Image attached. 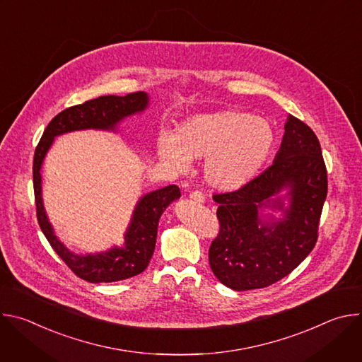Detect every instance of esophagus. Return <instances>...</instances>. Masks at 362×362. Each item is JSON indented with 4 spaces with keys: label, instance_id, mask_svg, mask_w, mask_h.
Segmentation results:
<instances>
[{
    "label": "esophagus",
    "instance_id": "obj_1",
    "mask_svg": "<svg viewBox=\"0 0 362 362\" xmlns=\"http://www.w3.org/2000/svg\"><path fill=\"white\" fill-rule=\"evenodd\" d=\"M190 199L196 203H203L204 202V194L200 190H194L190 193Z\"/></svg>",
    "mask_w": 362,
    "mask_h": 362
}]
</instances>
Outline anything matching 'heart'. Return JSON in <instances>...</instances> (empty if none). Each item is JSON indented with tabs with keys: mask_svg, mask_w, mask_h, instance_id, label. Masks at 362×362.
Returning <instances> with one entry per match:
<instances>
[{
	"mask_svg": "<svg viewBox=\"0 0 362 362\" xmlns=\"http://www.w3.org/2000/svg\"><path fill=\"white\" fill-rule=\"evenodd\" d=\"M275 130L262 117L240 110L196 115L177 134L158 139L160 159L179 172L190 168V159L204 160V177L219 190H235L250 182L269 159Z\"/></svg>",
	"mask_w": 362,
	"mask_h": 362,
	"instance_id": "b5f03b06",
	"label": "heart"
}]
</instances>
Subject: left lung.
Masks as SVG:
<instances>
[{
	"label": "left lung",
	"mask_w": 362,
	"mask_h": 362,
	"mask_svg": "<svg viewBox=\"0 0 362 362\" xmlns=\"http://www.w3.org/2000/svg\"><path fill=\"white\" fill-rule=\"evenodd\" d=\"M284 187L291 190L286 219L261 226L257 209ZM328 192L327 166L317 134L289 116L275 162L233 192L216 193L219 233L209 247L215 276L235 291L267 288L289 275L311 253ZM275 208L284 203L274 200ZM279 206H276V203Z\"/></svg>",
	"instance_id": "1"
}]
</instances>
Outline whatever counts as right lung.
<instances>
[{"mask_svg": "<svg viewBox=\"0 0 362 362\" xmlns=\"http://www.w3.org/2000/svg\"><path fill=\"white\" fill-rule=\"evenodd\" d=\"M147 100L146 93L136 91L126 95H101L69 107L48 123L34 151L33 182L38 225L63 262L78 278L91 284L123 281L141 274L147 268L156 245L159 219L169 203L180 197V190L176 185H170L140 199L126 233L124 247H113L106 253L77 256L54 236L45 216L40 169L56 136L83 129H113L123 117L144 110Z\"/></svg>", "mask_w": 362, "mask_h": 362, "instance_id": "1", "label": "right lung"}]
</instances>
